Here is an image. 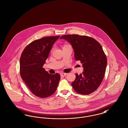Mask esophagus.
<instances>
[{"label": "esophagus", "mask_w": 128, "mask_h": 128, "mask_svg": "<svg viewBox=\"0 0 128 128\" xmlns=\"http://www.w3.org/2000/svg\"><path fill=\"white\" fill-rule=\"evenodd\" d=\"M66 75H67V73H64V72L60 73V75H61V76H65Z\"/></svg>", "instance_id": "esophagus-1"}]
</instances>
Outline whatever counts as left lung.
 <instances>
[{"label":"left lung","instance_id":"8db88e82","mask_svg":"<svg viewBox=\"0 0 128 128\" xmlns=\"http://www.w3.org/2000/svg\"><path fill=\"white\" fill-rule=\"evenodd\" d=\"M71 44L76 60L82 64L84 72L78 75L72 83L77 93L87 95L95 91L103 80L107 65V58L102 46L94 39L78 34L60 37Z\"/></svg>","mask_w":128,"mask_h":128}]
</instances>
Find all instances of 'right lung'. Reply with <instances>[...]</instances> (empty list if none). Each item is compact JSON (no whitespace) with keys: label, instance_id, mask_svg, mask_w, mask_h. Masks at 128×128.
<instances>
[{"label":"right lung","instance_id":"add662e5","mask_svg":"<svg viewBox=\"0 0 128 128\" xmlns=\"http://www.w3.org/2000/svg\"><path fill=\"white\" fill-rule=\"evenodd\" d=\"M60 37H46L34 40L24 49L20 56V76L37 97L48 98L53 94L60 79L58 73L50 74L43 68L53 44Z\"/></svg>","mask_w":128,"mask_h":128}]
</instances>
